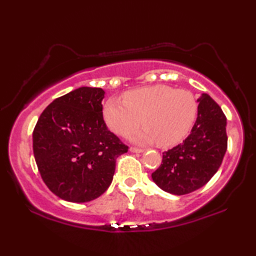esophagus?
<instances>
[{
	"label": "esophagus",
	"mask_w": 256,
	"mask_h": 256,
	"mask_svg": "<svg viewBox=\"0 0 256 256\" xmlns=\"http://www.w3.org/2000/svg\"><path fill=\"white\" fill-rule=\"evenodd\" d=\"M130 151H131V152H142L144 149L138 148V146H131V148H130Z\"/></svg>",
	"instance_id": "34e87169"
}]
</instances>
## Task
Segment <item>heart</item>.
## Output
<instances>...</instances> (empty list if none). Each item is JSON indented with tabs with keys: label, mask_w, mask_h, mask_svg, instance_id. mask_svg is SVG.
Listing matches in <instances>:
<instances>
[{
	"label": "heart",
	"mask_w": 256,
	"mask_h": 256,
	"mask_svg": "<svg viewBox=\"0 0 256 256\" xmlns=\"http://www.w3.org/2000/svg\"><path fill=\"white\" fill-rule=\"evenodd\" d=\"M196 114L198 102L192 92L166 84L130 90L123 94V100L108 99L102 110L112 132L125 136L142 122L146 126L133 134V140L141 144L157 141L162 146L183 140Z\"/></svg>",
	"instance_id": "heart-1"
}]
</instances>
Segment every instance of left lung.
<instances>
[{"label": "left lung", "mask_w": 256, "mask_h": 256, "mask_svg": "<svg viewBox=\"0 0 256 256\" xmlns=\"http://www.w3.org/2000/svg\"><path fill=\"white\" fill-rule=\"evenodd\" d=\"M227 118L209 94L198 99V118L183 144L162 152V162L152 172L160 188L184 196L209 182L222 166L227 151Z\"/></svg>", "instance_id": "obj_1"}]
</instances>
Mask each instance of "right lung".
I'll return each mask as SVG.
<instances>
[{"mask_svg": "<svg viewBox=\"0 0 256 256\" xmlns=\"http://www.w3.org/2000/svg\"><path fill=\"white\" fill-rule=\"evenodd\" d=\"M102 88L82 86L56 98L38 118L32 149L44 183L58 198L89 202L105 193L116 160L128 152L104 120Z\"/></svg>", "mask_w": 256, "mask_h": 256, "instance_id": "obj_1", "label": "right lung"}]
</instances>
